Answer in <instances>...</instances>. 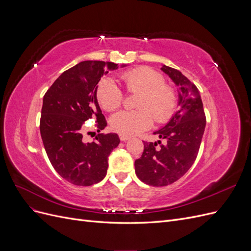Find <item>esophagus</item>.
Wrapping results in <instances>:
<instances>
[{
	"label": "esophagus",
	"instance_id": "1",
	"mask_svg": "<svg viewBox=\"0 0 251 251\" xmlns=\"http://www.w3.org/2000/svg\"><path fill=\"white\" fill-rule=\"evenodd\" d=\"M119 138H120V140H121V141H126V140L130 139L131 137H130V136H127V135L120 134V135H119Z\"/></svg>",
	"mask_w": 251,
	"mask_h": 251
}]
</instances>
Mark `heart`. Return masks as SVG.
Wrapping results in <instances>:
<instances>
[{
    "label": "heart",
    "instance_id": "heart-1",
    "mask_svg": "<svg viewBox=\"0 0 251 251\" xmlns=\"http://www.w3.org/2000/svg\"><path fill=\"white\" fill-rule=\"evenodd\" d=\"M128 93L138 94L134 111H120L111 117V127L124 135H136L153 125L165 124L173 117L177 108V93L166 85L163 75L150 67H138L120 73ZM96 97L105 111L119 108L124 101V92L110 77L98 82Z\"/></svg>",
    "mask_w": 251,
    "mask_h": 251
}]
</instances>
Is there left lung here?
I'll use <instances>...</instances> for the list:
<instances>
[{
	"mask_svg": "<svg viewBox=\"0 0 251 251\" xmlns=\"http://www.w3.org/2000/svg\"><path fill=\"white\" fill-rule=\"evenodd\" d=\"M161 70L178 86L180 109L169 124L154 133L166 143L143 141V153L135 161L137 177L151 186L172 184L192 168L206 126L198 88L179 70L165 65Z\"/></svg>",
	"mask_w": 251,
	"mask_h": 251,
	"instance_id": "left-lung-1",
	"label": "left lung"
}]
</instances>
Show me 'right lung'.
I'll return each mask as SVG.
<instances>
[{
  "label": "right lung",
  "mask_w": 251,
  "mask_h": 251,
  "mask_svg": "<svg viewBox=\"0 0 251 251\" xmlns=\"http://www.w3.org/2000/svg\"><path fill=\"white\" fill-rule=\"evenodd\" d=\"M118 65L85 60L60 74L44 95L40 130L47 156L54 170L70 183L90 186L108 171V157L120 142L115 133L97 134L96 140H82L85 121L96 118L97 132L107 121L96 98L97 83ZM124 65L123 67H125Z\"/></svg>",
  "instance_id": "add662e5"
}]
</instances>
